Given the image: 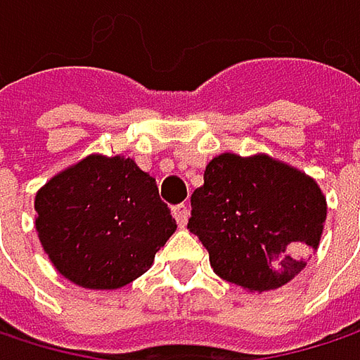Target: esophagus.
<instances>
[{
  "mask_svg": "<svg viewBox=\"0 0 360 360\" xmlns=\"http://www.w3.org/2000/svg\"><path fill=\"white\" fill-rule=\"evenodd\" d=\"M173 217L177 219L179 227H185V225H187V219H189V206H187V204H177V206H173Z\"/></svg>",
  "mask_w": 360,
  "mask_h": 360,
  "instance_id": "obj_1",
  "label": "esophagus"
}]
</instances>
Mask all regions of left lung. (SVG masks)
<instances>
[{"label":"left lung","mask_w":360,"mask_h":360,"mask_svg":"<svg viewBox=\"0 0 360 360\" xmlns=\"http://www.w3.org/2000/svg\"><path fill=\"white\" fill-rule=\"evenodd\" d=\"M327 202L317 181L266 154H219L191 193L187 229L219 277L248 292L292 281L317 252Z\"/></svg>","instance_id":"left-lung-1"}]
</instances>
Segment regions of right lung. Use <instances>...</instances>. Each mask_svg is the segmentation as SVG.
I'll return each mask as SVG.
<instances>
[{
    "instance_id": "add662e5",
    "label": "right lung",
    "mask_w": 360,
    "mask_h": 360,
    "mask_svg": "<svg viewBox=\"0 0 360 360\" xmlns=\"http://www.w3.org/2000/svg\"><path fill=\"white\" fill-rule=\"evenodd\" d=\"M35 229L56 271L87 290H118L143 275L175 233L156 179L133 158L89 154L35 195Z\"/></svg>"
}]
</instances>
